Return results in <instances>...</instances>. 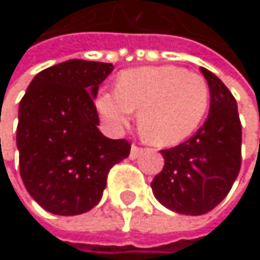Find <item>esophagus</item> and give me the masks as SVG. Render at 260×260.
<instances>
[{
    "label": "esophagus",
    "mask_w": 260,
    "mask_h": 260,
    "mask_svg": "<svg viewBox=\"0 0 260 260\" xmlns=\"http://www.w3.org/2000/svg\"><path fill=\"white\" fill-rule=\"evenodd\" d=\"M140 152H141V149H140V147L132 146V147H131V153H129L131 159H137V158H138V155H140Z\"/></svg>",
    "instance_id": "34e87169"
}]
</instances>
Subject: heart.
<instances>
[{
  "label": "heart",
  "mask_w": 260,
  "mask_h": 260,
  "mask_svg": "<svg viewBox=\"0 0 260 260\" xmlns=\"http://www.w3.org/2000/svg\"><path fill=\"white\" fill-rule=\"evenodd\" d=\"M209 105L205 78L176 66L137 68L120 74L117 88L102 90L96 110L113 132L128 126L138 110V126L147 141L172 146L202 123Z\"/></svg>",
  "instance_id": "heart-1"
}]
</instances>
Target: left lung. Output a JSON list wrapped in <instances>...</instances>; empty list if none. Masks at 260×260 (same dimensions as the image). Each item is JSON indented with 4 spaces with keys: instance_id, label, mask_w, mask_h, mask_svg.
<instances>
[{
    "instance_id": "left-lung-1",
    "label": "left lung",
    "mask_w": 260,
    "mask_h": 260,
    "mask_svg": "<svg viewBox=\"0 0 260 260\" xmlns=\"http://www.w3.org/2000/svg\"><path fill=\"white\" fill-rule=\"evenodd\" d=\"M211 102L203 126L176 147L161 150L164 169L152 182L153 196L170 211L203 215L231 191L241 169V122L236 101L223 81L200 68Z\"/></svg>"
}]
</instances>
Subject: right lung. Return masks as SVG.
Here are the masks:
<instances>
[{"label": "right lung", "instance_id": "1", "mask_svg": "<svg viewBox=\"0 0 260 260\" xmlns=\"http://www.w3.org/2000/svg\"><path fill=\"white\" fill-rule=\"evenodd\" d=\"M111 63L68 60L39 72L19 104L16 146L29 196L55 215L94 208L110 169L128 158L126 140H111L93 104Z\"/></svg>", "mask_w": 260, "mask_h": 260}]
</instances>
